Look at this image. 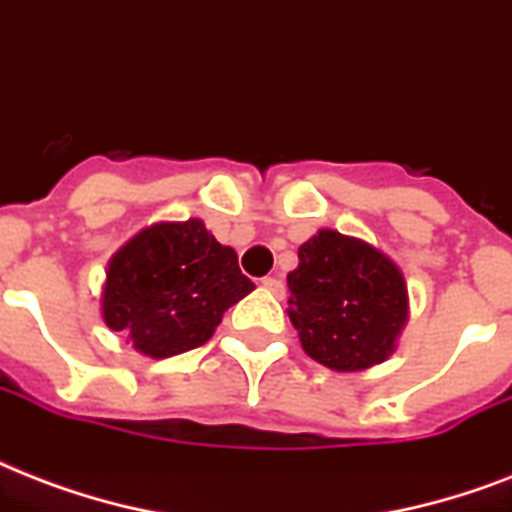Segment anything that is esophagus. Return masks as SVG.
I'll use <instances>...</instances> for the list:
<instances>
[{"mask_svg":"<svg viewBox=\"0 0 512 512\" xmlns=\"http://www.w3.org/2000/svg\"><path fill=\"white\" fill-rule=\"evenodd\" d=\"M261 285H264L269 293H275V296H283V283H280L277 277H264V280H261Z\"/></svg>","mask_w":512,"mask_h":512,"instance_id":"34e87169","label":"esophagus"}]
</instances>
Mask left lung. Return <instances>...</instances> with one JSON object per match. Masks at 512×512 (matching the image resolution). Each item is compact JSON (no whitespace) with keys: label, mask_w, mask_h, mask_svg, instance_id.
<instances>
[{"label":"left lung","mask_w":512,"mask_h":512,"mask_svg":"<svg viewBox=\"0 0 512 512\" xmlns=\"http://www.w3.org/2000/svg\"><path fill=\"white\" fill-rule=\"evenodd\" d=\"M288 318L301 350L331 371H366L395 352L408 320L406 277L374 245L320 229L288 272Z\"/></svg>","instance_id":"1"}]
</instances>
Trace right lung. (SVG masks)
Here are the masks:
<instances>
[{
  "label": "right lung",
  "instance_id": "obj_1",
  "mask_svg": "<svg viewBox=\"0 0 512 512\" xmlns=\"http://www.w3.org/2000/svg\"><path fill=\"white\" fill-rule=\"evenodd\" d=\"M253 288L235 248L221 245L200 219L160 221L109 259L101 315L133 350L162 360L208 342L224 312Z\"/></svg>",
  "mask_w": 512,
  "mask_h": 512
}]
</instances>
